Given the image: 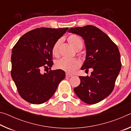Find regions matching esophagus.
Returning <instances> with one entry per match:
<instances>
[{"label": "esophagus", "mask_w": 131, "mask_h": 131, "mask_svg": "<svg viewBox=\"0 0 131 131\" xmlns=\"http://www.w3.org/2000/svg\"><path fill=\"white\" fill-rule=\"evenodd\" d=\"M72 76H73V74H72L69 73H66V77H71Z\"/></svg>", "instance_id": "1"}]
</instances>
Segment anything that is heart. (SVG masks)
<instances>
[{
    "label": "heart",
    "mask_w": 131,
    "mask_h": 131,
    "mask_svg": "<svg viewBox=\"0 0 131 131\" xmlns=\"http://www.w3.org/2000/svg\"><path fill=\"white\" fill-rule=\"evenodd\" d=\"M68 41L70 45L77 50L80 47H83V41L80 37L76 35H71L68 38ZM61 44V40H57L53 45L51 52L53 56L58 57L59 55V46ZM81 62L78 59H61L55 62V67L58 69L62 70L68 72H73L80 67Z\"/></svg>",
    "instance_id": "obj_1"
}]
</instances>
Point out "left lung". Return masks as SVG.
Masks as SVG:
<instances>
[{"label": "left lung", "mask_w": 131, "mask_h": 131, "mask_svg": "<svg viewBox=\"0 0 131 131\" xmlns=\"http://www.w3.org/2000/svg\"><path fill=\"white\" fill-rule=\"evenodd\" d=\"M68 32L79 35L84 40L86 55L81 69L85 72L92 69L90 77H79L80 84L74 91L84 102L98 103L114 89L121 68L118 48L107 35L94 26L72 28Z\"/></svg>", "instance_id": "8db88e82"}]
</instances>
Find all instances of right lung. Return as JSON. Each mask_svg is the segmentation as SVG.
I'll return each instance as SVG.
<instances>
[{
  "mask_svg": "<svg viewBox=\"0 0 131 131\" xmlns=\"http://www.w3.org/2000/svg\"><path fill=\"white\" fill-rule=\"evenodd\" d=\"M68 29H35L24 35L13 47L11 74L19 94L28 102L36 105L46 102L65 79V72L62 70L41 73V69H51L52 46Z\"/></svg>",
  "mask_w": 131,
  "mask_h": 131,
  "instance_id": "right-lung-1",
  "label": "right lung"
}]
</instances>
